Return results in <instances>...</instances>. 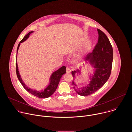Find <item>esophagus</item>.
Returning <instances> with one entry per match:
<instances>
[{"instance_id": "34e87169", "label": "esophagus", "mask_w": 132, "mask_h": 132, "mask_svg": "<svg viewBox=\"0 0 132 132\" xmlns=\"http://www.w3.org/2000/svg\"><path fill=\"white\" fill-rule=\"evenodd\" d=\"M66 71H67V73H71L72 72V70H71V69H70V68L67 67L66 69Z\"/></svg>"}]
</instances>
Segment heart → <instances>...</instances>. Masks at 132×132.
<instances>
[{"label": "heart", "mask_w": 132, "mask_h": 132, "mask_svg": "<svg viewBox=\"0 0 132 132\" xmlns=\"http://www.w3.org/2000/svg\"><path fill=\"white\" fill-rule=\"evenodd\" d=\"M89 45H87V46H86L84 48V52H85V53H86V52H87L89 50Z\"/></svg>", "instance_id": "b5f03b06"}]
</instances>
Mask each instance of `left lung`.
Returning <instances> with one entry per match:
<instances>
[{
  "mask_svg": "<svg viewBox=\"0 0 132 132\" xmlns=\"http://www.w3.org/2000/svg\"><path fill=\"white\" fill-rule=\"evenodd\" d=\"M97 31L98 43L93 52L88 54L86 58V65L94 68L93 74L89 75L88 73V83L80 87L75 82L76 77L82 72L81 68L72 72L73 88L81 96H88L100 89L108 81L111 75L113 59V48L106 35L99 29H97Z\"/></svg>",
  "mask_w": 132,
  "mask_h": 132,
  "instance_id": "left-lung-1",
  "label": "left lung"
}]
</instances>
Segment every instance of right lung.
I'll list each match as a JSON object with an SVG mask.
<instances>
[{
	"instance_id": "1",
	"label": "right lung",
	"mask_w": 132,
	"mask_h": 132,
	"mask_svg": "<svg viewBox=\"0 0 132 132\" xmlns=\"http://www.w3.org/2000/svg\"><path fill=\"white\" fill-rule=\"evenodd\" d=\"M34 32V31L30 32L28 34H27L20 41L19 44L18 45L17 48V53L18 51L19 47V46L20 44L22 43L24 41H26L30 36V35ZM16 74L17 76L18 77V80H19L23 88H24L28 92L32 94V95L40 98H48L53 93L55 92L56 88H57L59 82L60 81V80L61 78L62 77V76L66 73V67L65 66H62L60 68H59L58 70L54 71L52 74L51 75L50 78H49V82L47 84V86L45 87L43 89H41L40 90H37L36 89H33L31 88H29L26 86V85L23 82L21 77L20 76V74L19 73V71L18 70V67L17 63V60L16 61Z\"/></svg>"
}]
</instances>
